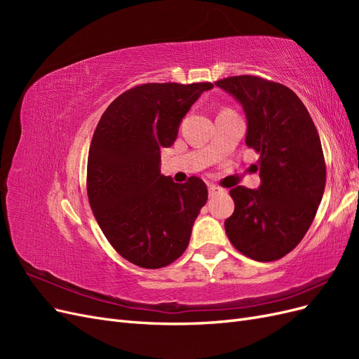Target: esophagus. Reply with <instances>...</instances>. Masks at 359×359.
<instances>
[{
	"instance_id": "34e87169",
	"label": "esophagus",
	"mask_w": 359,
	"mask_h": 359,
	"mask_svg": "<svg viewBox=\"0 0 359 359\" xmlns=\"http://www.w3.org/2000/svg\"><path fill=\"white\" fill-rule=\"evenodd\" d=\"M208 191H210V196H214V194H217V193H222L223 191V189H220V187H217V186H208Z\"/></svg>"
}]
</instances>
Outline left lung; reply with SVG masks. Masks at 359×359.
Returning <instances> with one entry per match:
<instances>
[{
    "mask_svg": "<svg viewBox=\"0 0 359 359\" xmlns=\"http://www.w3.org/2000/svg\"><path fill=\"white\" fill-rule=\"evenodd\" d=\"M241 104L245 145L259 154V189L229 193L233 214L224 229L233 247L257 262L286 256L307 233L323 196L327 168L316 126L287 86L257 76L215 82Z\"/></svg>",
    "mask_w": 359,
    "mask_h": 359,
    "instance_id": "8db88e82",
    "label": "left lung"
}]
</instances>
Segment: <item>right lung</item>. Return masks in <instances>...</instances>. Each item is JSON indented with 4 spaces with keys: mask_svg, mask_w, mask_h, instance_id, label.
<instances>
[{
    "mask_svg": "<svg viewBox=\"0 0 359 359\" xmlns=\"http://www.w3.org/2000/svg\"><path fill=\"white\" fill-rule=\"evenodd\" d=\"M212 83H145L107 106L94 132L86 189L107 241L128 262L156 269L189 245L208 201L205 182L160 173L161 148L173 145L182 118Z\"/></svg>",
    "mask_w": 359,
    "mask_h": 359,
    "instance_id": "obj_1",
    "label": "right lung"
}]
</instances>
